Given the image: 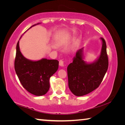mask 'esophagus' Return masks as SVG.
<instances>
[{"instance_id":"1","label":"esophagus","mask_w":125,"mask_h":125,"mask_svg":"<svg viewBox=\"0 0 125 125\" xmlns=\"http://www.w3.org/2000/svg\"><path fill=\"white\" fill-rule=\"evenodd\" d=\"M59 63H60V66H62V67L64 66V61H63V60H60Z\"/></svg>"}]
</instances>
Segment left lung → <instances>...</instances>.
<instances>
[{
  "label": "left lung",
  "instance_id": "8db88e82",
  "mask_svg": "<svg viewBox=\"0 0 125 125\" xmlns=\"http://www.w3.org/2000/svg\"><path fill=\"white\" fill-rule=\"evenodd\" d=\"M103 45L99 58L94 63L87 64L83 60V49L78 50L73 62L67 67L69 89L78 96H83L99 87L106 73L109 65L106 45L101 37Z\"/></svg>",
  "mask_w": 125,
  "mask_h": 125
}]
</instances>
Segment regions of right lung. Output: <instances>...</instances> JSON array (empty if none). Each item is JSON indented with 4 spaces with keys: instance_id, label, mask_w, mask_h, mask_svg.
I'll return each instance as SVG.
<instances>
[{
    "instance_id": "right-lung-1",
    "label": "right lung",
    "mask_w": 125,
    "mask_h": 125,
    "mask_svg": "<svg viewBox=\"0 0 125 125\" xmlns=\"http://www.w3.org/2000/svg\"><path fill=\"white\" fill-rule=\"evenodd\" d=\"M58 64L56 60H27L20 52L19 41L17 43L15 70L23 87L31 94L42 96L47 93L50 89V78L57 71Z\"/></svg>"
}]
</instances>
